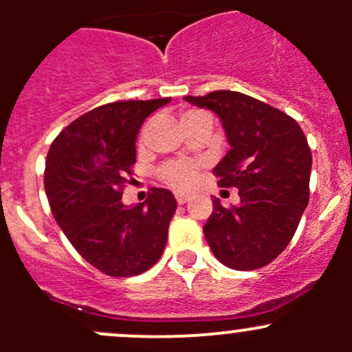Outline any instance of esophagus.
Wrapping results in <instances>:
<instances>
[{
	"instance_id": "34e87169",
	"label": "esophagus",
	"mask_w": 352,
	"mask_h": 352,
	"mask_svg": "<svg viewBox=\"0 0 352 352\" xmlns=\"http://www.w3.org/2000/svg\"><path fill=\"white\" fill-rule=\"evenodd\" d=\"M175 199L179 204H186V202L190 199V196L189 194H184V192H175Z\"/></svg>"
}]
</instances>
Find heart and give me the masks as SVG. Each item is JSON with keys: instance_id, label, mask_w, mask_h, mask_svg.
<instances>
[{"instance_id": "1", "label": "heart", "mask_w": 352, "mask_h": 352, "mask_svg": "<svg viewBox=\"0 0 352 352\" xmlns=\"http://www.w3.org/2000/svg\"><path fill=\"white\" fill-rule=\"evenodd\" d=\"M199 110H187L182 117L196 116ZM199 162L194 160H172L158 168V179L173 189H189L196 182Z\"/></svg>"}]
</instances>
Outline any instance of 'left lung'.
I'll return each instance as SVG.
<instances>
[{
    "label": "left lung",
    "mask_w": 352,
    "mask_h": 352,
    "mask_svg": "<svg viewBox=\"0 0 352 352\" xmlns=\"http://www.w3.org/2000/svg\"><path fill=\"white\" fill-rule=\"evenodd\" d=\"M184 98L221 119L230 151L212 173L219 187H236L242 201L226 209L212 199L206 240L226 267H264L291 242L310 199L307 136L286 112L240 91Z\"/></svg>",
    "instance_id": "8db88e82"
}]
</instances>
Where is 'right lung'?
<instances>
[{
  "mask_svg": "<svg viewBox=\"0 0 352 352\" xmlns=\"http://www.w3.org/2000/svg\"><path fill=\"white\" fill-rule=\"evenodd\" d=\"M170 98L119 100L78 117L58 134L45 160L51 211L78 254L112 278H129L158 262L177 209L173 194L151 187L126 208L122 190L136 163L141 124Z\"/></svg>",
  "mask_w": 352,
  "mask_h": 352,
  "instance_id": "1",
  "label": "right lung"
}]
</instances>
